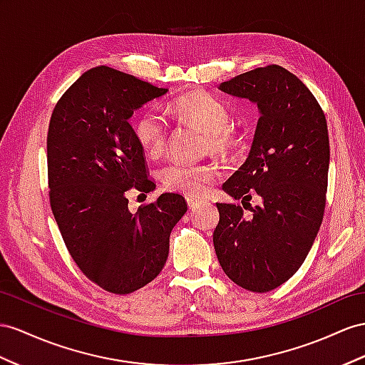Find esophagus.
I'll list each match as a JSON object with an SVG mask.
<instances>
[{"label": "esophagus", "instance_id": "1", "mask_svg": "<svg viewBox=\"0 0 365 365\" xmlns=\"http://www.w3.org/2000/svg\"><path fill=\"white\" fill-rule=\"evenodd\" d=\"M186 202H188L190 208H197L199 203H200L199 199H194V197H186Z\"/></svg>", "mask_w": 365, "mask_h": 365}]
</instances>
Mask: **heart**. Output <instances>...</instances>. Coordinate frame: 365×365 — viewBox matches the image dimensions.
Listing matches in <instances>:
<instances>
[{
  "label": "heart",
  "instance_id": "1",
  "mask_svg": "<svg viewBox=\"0 0 365 365\" xmlns=\"http://www.w3.org/2000/svg\"><path fill=\"white\" fill-rule=\"evenodd\" d=\"M170 110L190 123L199 126L208 134L207 146L220 155L236 153L242 138L230 126L231 114L227 105L208 92L195 91L175 98ZM134 134L149 155H160L168 142V123L163 115L155 109L148 108L138 114L134 121ZM160 180L166 190L200 197L207 194L212 182L220 177V170L216 163L190 165L171 160L163 165L158 171Z\"/></svg>",
  "mask_w": 365,
  "mask_h": 365
}]
</instances>
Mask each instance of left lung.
I'll return each mask as SVG.
<instances>
[{
    "label": "left lung",
    "mask_w": 365,
    "mask_h": 365,
    "mask_svg": "<svg viewBox=\"0 0 365 365\" xmlns=\"http://www.w3.org/2000/svg\"><path fill=\"white\" fill-rule=\"evenodd\" d=\"M220 91L257 103L260 117L247 162L223 183L237 203H216L214 250L239 287L267 293L292 277L322 223L330 142L325 114L304 83L277 64L223 81ZM253 195L261 205L251 207Z\"/></svg>",
    "instance_id": "1"
}]
</instances>
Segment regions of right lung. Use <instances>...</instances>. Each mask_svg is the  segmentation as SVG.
Here are the masks:
<instances>
[{"instance_id": "add662e5", "label": "right lung", "mask_w": 365, "mask_h": 365, "mask_svg": "<svg viewBox=\"0 0 365 365\" xmlns=\"http://www.w3.org/2000/svg\"><path fill=\"white\" fill-rule=\"evenodd\" d=\"M166 92L98 66L63 93L49 121L53 217L73 262L109 293L129 294L158 276L170 253L171 231L188 210L177 192H165L135 212L128 208L130 190L155 188L129 118Z\"/></svg>"}]
</instances>
